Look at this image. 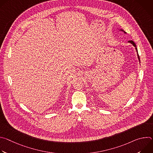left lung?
<instances>
[{
	"instance_id": "1",
	"label": "left lung",
	"mask_w": 153,
	"mask_h": 153,
	"mask_svg": "<svg viewBox=\"0 0 153 153\" xmlns=\"http://www.w3.org/2000/svg\"><path fill=\"white\" fill-rule=\"evenodd\" d=\"M121 31H123V30H121ZM125 32V31H124ZM128 42H130V43H131L132 44L134 45V47H136V51H137V56H138V58H139V60H140V58H139V54H138V52H137V48H136V44H135V43L133 41V40H129Z\"/></svg>"
}]
</instances>
